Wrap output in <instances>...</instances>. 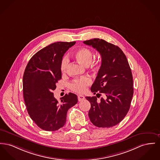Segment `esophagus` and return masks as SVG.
<instances>
[{
	"mask_svg": "<svg viewBox=\"0 0 160 160\" xmlns=\"http://www.w3.org/2000/svg\"><path fill=\"white\" fill-rule=\"evenodd\" d=\"M84 99H85V97H84L83 95H78V100L79 102L82 101V100H83Z\"/></svg>",
	"mask_w": 160,
	"mask_h": 160,
	"instance_id": "obj_1",
	"label": "esophagus"
}]
</instances>
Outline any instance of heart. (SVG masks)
I'll list each match as a JSON object with an SVG mask.
<instances>
[{
    "label": "heart",
    "instance_id": "heart-1",
    "mask_svg": "<svg viewBox=\"0 0 160 160\" xmlns=\"http://www.w3.org/2000/svg\"><path fill=\"white\" fill-rule=\"evenodd\" d=\"M77 61L85 66H89L93 58L92 51L88 48H81L76 50L74 54ZM68 58L64 57L62 60L60 65V70L62 72L66 71L68 65ZM91 83V80L87 77H84L78 79L74 80L70 85L71 90L76 92H83L86 89V88Z\"/></svg>",
    "mask_w": 160,
    "mask_h": 160
}]
</instances>
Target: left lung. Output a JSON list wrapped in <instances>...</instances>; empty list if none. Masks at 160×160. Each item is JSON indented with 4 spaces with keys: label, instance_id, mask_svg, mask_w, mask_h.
Masks as SVG:
<instances>
[{
    "label": "left lung",
    "instance_id": "left-lung-1",
    "mask_svg": "<svg viewBox=\"0 0 160 160\" xmlns=\"http://www.w3.org/2000/svg\"><path fill=\"white\" fill-rule=\"evenodd\" d=\"M83 43L102 57L101 66L91 88L97 97H86L91 106L89 117L97 127L111 128L121 122L129 110L133 94L131 69L118 47L97 38ZM102 94L104 97L97 101L96 97Z\"/></svg>",
    "mask_w": 160,
    "mask_h": 160
}]
</instances>
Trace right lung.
Returning <instances> with one entry per match:
<instances>
[{
  "mask_svg": "<svg viewBox=\"0 0 160 160\" xmlns=\"http://www.w3.org/2000/svg\"><path fill=\"white\" fill-rule=\"evenodd\" d=\"M75 42L53 43L40 49L29 60L23 76V94L31 118L47 131L62 128L68 109L78 102L69 92L58 101L52 91L62 78L60 65L64 54Z\"/></svg>",
  "mask_w": 160,
  "mask_h": 160,
  "instance_id": "1",
  "label": "right lung"
}]
</instances>
